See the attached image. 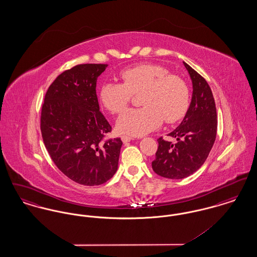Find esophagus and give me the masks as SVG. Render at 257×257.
Instances as JSON below:
<instances>
[{"label": "esophagus", "instance_id": "1", "mask_svg": "<svg viewBox=\"0 0 257 257\" xmlns=\"http://www.w3.org/2000/svg\"><path fill=\"white\" fill-rule=\"evenodd\" d=\"M121 140H122L123 143H128V142H130V141H132L133 140V138L132 137H130V136H121Z\"/></svg>", "mask_w": 257, "mask_h": 257}]
</instances>
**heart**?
<instances>
[{
	"mask_svg": "<svg viewBox=\"0 0 257 257\" xmlns=\"http://www.w3.org/2000/svg\"><path fill=\"white\" fill-rule=\"evenodd\" d=\"M123 83L107 82L100 90L102 105L111 113H119L128 106L134 94L142 93L144 106L126 110L116 121L124 134L144 136L157 129L163 122L180 120L190 105V90L185 80L171 74L163 65L143 63L124 69Z\"/></svg>",
	"mask_w": 257,
	"mask_h": 257,
	"instance_id": "b5f03b06",
	"label": "heart"
}]
</instances>
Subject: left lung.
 I'll return each mask as SVG.
<instances>
[{
  "label": "left lung",
  "instance_id": "1",
  "mask_svg": "<svg viewBox=\"0 0 257 257\" xmlns=\"http://www.w3.org/2000/svg\"><path fill=\"white\" fill-rule=\"evenodd\" d=\"M183 63L193 83L192 101L182 122L169 134L176 139V144L159 138L156 158L152 162L154 172L170 179L188 177L204 164L218 126L215 100L206 80Z\"/></svg>",
  "mask_w": 257,
  "mask_h": 257
}]
</instances>
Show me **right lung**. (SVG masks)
<instances>
[{"mask_svg":"<svg viewBox=\"0 0 257 257\" xmlns=\"http://www.w3.org/2000/svg\"><path fill=\"white\" fill-rule=\"evenodd\" d=\"M108 64H78L49 86L41 109L40 129L58 169L76 183L95 186L117 171L122 142L104 140L111 131L100 111L97 78Z\"/></svg>","mask_w":257,"mask_h":257,"instance_id":"obj_1","label":"right lung"}]
</instances>
